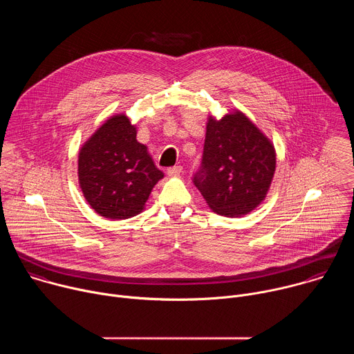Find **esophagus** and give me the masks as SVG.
I'll return each instance as SVG.
<instances>
[{"label":"esophagus","mask_w":354,"mask_h":354,"mask_svg":"<svg viewBox=\"0 0 354 354\" xmlns=\"http://www.w3.org/2000/svg\"><path fill=\"white\" fill-rule=\"evenodd\" d=\"M182 172H183V168H182L180 165L171 167V168H168V171H167V174H168L169 176H178V175H180Z\"/></svg>","instance_id":"1"}]
</instances>
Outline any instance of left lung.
Returning a JSON list of instances; mask_svg holds the SVG:
<instances>
[{
  "instance_id": "obj_1",
  "label": "left lung",
  "mask_w": 354,
  "mask_h": 354,
  "mask_svg": "<svg viewBox=\"0 0 354 354\" xmlns=\"http://www.w3.org/2000/svg\"><path fill=\"white\" fill-rule=\"evenodd\" d=\"M276 169L274 147L243 113L209 119L193 183L217 214L239 217L266 197Z\"/></svg>"
}]
</instances>
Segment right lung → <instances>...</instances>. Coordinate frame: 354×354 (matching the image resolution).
<instances>
[{
	"instance_id": "1",
	"label": "right lung",
	"mask_w": 354,
	"mask_h": 354,
	"mask_svg": "<svg viewBox=\"0 0 354 354\" xmlns=\"http://www.w3.org/2000/svg\"><path fill=\"white\" fill-rule=\"evenodd\" d=\"M136 136L129 118L116 115L80 151V186L91 207L105 218L124 220L141 213L151 190L164 176Z\"/></svg>"
}]
</instances>
